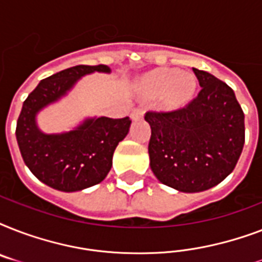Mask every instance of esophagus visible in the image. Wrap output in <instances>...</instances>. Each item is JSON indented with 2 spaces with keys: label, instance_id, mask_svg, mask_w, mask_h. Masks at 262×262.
Instances as JSON below:
<instances>
[{
  "label": "esophagus",
  "instance_id": "obj_1",
  "mask_svg": "<svg viewBox=\"0 0 262 262\" xmlns=\"http://www.w3.org/2000/svg\"><path fill=\"white\" fill-rule=\"evenodd\" d=\"M143 115H144L143 108H135V110L132 111L130 117H132V119H133V121H139V119L143 118Z\"/></svg>",
  "mask_w": 262,
  "mask_h": 262
}]
</instances>
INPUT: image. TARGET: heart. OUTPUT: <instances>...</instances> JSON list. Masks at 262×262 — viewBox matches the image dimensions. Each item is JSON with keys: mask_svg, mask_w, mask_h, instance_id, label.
I'll return each mask as SVG.
<instances>
[{"mask_svg": "<svg viewBox=\"0 0 262 262\" xmlns=\"http://www.w3.org/2000/svg\"><path fill=\"white\" fill-rule=\"evenodd\" d=\"M144 90L149 96L166 94V103L170 107L185 106L194 96L197 80L191 73L178 69H158L151 72L143 81Z\"/></svg>", "mask_w": 262, "mask_h": 262, "instance_id": "b5f03b06", "label": "heart"}]
</instances>
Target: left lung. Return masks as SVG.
I'll use <instances>...</instances> for the list:
<instances>
[{
	"mask_svg": "<svg viewBox=\"0 0 262 262\" xmlns=\"http://www.w3.org/2000/svg\"><path fill=\"white\" fill-rule=\"evenodd\" d=\"M201 91L186 107L148 111L152 172L183 193L216 186L235 168L245 144V115L227 84L193 68Z\"/></svg>",
	"mask_w": 262,
	"mask_h": 262,
	"instance_id": "left-lung-1",
	"label": "left lung"
}]
</instances>
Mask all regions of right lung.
Instances as JSON below:
<instances>
[{"label":"right lung","instance_id":"1","mask_svg":"<svg viewBox=\"0 0 262 262\" xmlns=\"http://www.w3.org/2000/svg\"><path fill=\"white\" fill-rule=\"evenodd\" d=\"M110 73L107 65H77L42 80L23 103L16 139L23 160L31 172L55 190L79 191L106 178L119 141L129 133L130 118H85L62 133H45L36 115L49 104L67 96L76 83L91 73Z\"/></svg>","mask_w":262,"mask_h":262}]
</instances>
